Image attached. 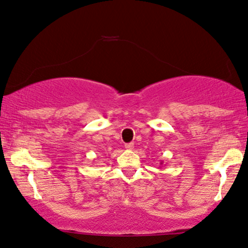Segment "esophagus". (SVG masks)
Wrapping results in <instances>:
<instances>
[{"mask_svg": "<svg viewBox=\"0 0 248 248\" xmlns=\"http://www.w3.org/2000/svg\"><path fill=\"white\" fill-rule=\"evenodd\" d=\"M124 148L128 149V150H133V149H134V143H127V144L124 145Z\"/></svg>", "mask_w": 248, "mask_h": 248, "instance_id": "1", "label": "esophagus"}]
</instances>
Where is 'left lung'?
<instances>
[{
    "mask_svg": "<svg viewBox=\"0 0 248 248\" xmlns=\"http://www.w3.org/2000/svg\"><path fill=\"white\" fill-rule=\"evenodd\" d=\"M160 165H163V162H160Z\"/></svg>",
    "mask_w": 248,
    "mask_h": 248,
    "instance_id": "left-lung-1",
    "label": "left lung"
}]
</instances>
